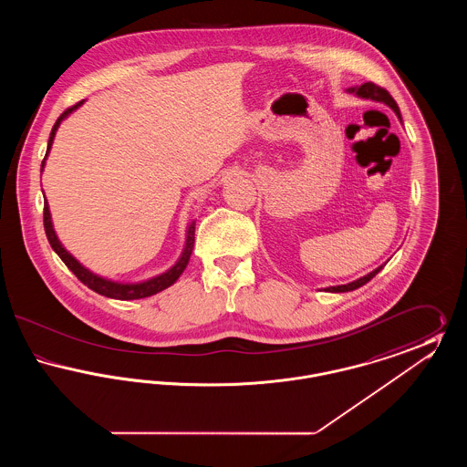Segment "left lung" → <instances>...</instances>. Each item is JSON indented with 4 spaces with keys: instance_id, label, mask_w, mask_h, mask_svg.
Masks as SVG:
<instances>
[{
    "instance_id": "1",
    "label": "left lung",
    "mask_w": 467,
    "mask_h": 467,
    "mask_svg": "<svg viewBox=\"0 0 467 467\" xmlns=\"http://www.w3.org/2000/svg\"><path fill=\"white\" fill-rule=\"evenodd\" d=\"M348 92H354L356 96L358 98H364V99H373V101H381V103H385L387 107H390L392 110L396 111V115L400 117V122H402V119H400V107H398V103L394 101V98L387 92V90L383 89V88H379L377 84H373V82H366V84H362L360 88H350ZM381 267L378 266L375 271H371L369 275H366V276H362V278H358V280H354V282H350V284H347V285H336V287H327V292H350V290L358 289V287H362L364 284H368L375 275H378L379 271H381Z\"/></svg>"
}]
</instances>
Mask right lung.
I'll use <instances>...</instances> for the list:
<instances>
[{
    "label": "right lung",
    "mask_w": 467,
    "mask_h": 467,
    "mask_svg": "<svg viewBox=\"0 0 467 467\" xmlns=\"http://www.w3.org/2000/svg\"><path fill=\"white\" fill-rule=\"evenodd\" d=\"M84 105V99L78 101L77 105H73L71 109L63 111L61 117L56 120L50 136H48V143H47V154L45 159L48 156L50 149H52V143H54V138H56V131L59 130V124L67 119L69 113L77 110L78 107ZM45 159L42 161V171L45 168ZM44 227L45 234H47V240L50 246L54 248V252L61 257V261L67 265L69 271H73V275L84 284L88 285L90 290L105 296V297H111V299H120V301H130V299H143V297H149V296H154L161 290L168 289L170 285H173L180 278V275L183 273V269L189 265V259H191V254H192V248H194V231H196V223H192L187 225V233H185V246L182 250V255L178 257L177 263L173 266L170 267L168 271L157 275L154 278H149L145 282H138V284H120V282H113L109 278H103L96 273H92L90 269L86 266H82L67 248L63 246V244L59 242L56 231H54V225H52V217H50V210H48V202L45 200L44 204Z\"/></svg>",
    "instance_id": "right-lung-1"
}]
</instances>
